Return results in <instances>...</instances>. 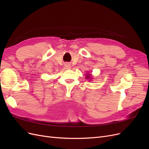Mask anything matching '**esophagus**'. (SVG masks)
<instances>
[{"label":"esophagus","instance_id":"esophagus-1","mask_svg":"<svg viewBox=\"0 0 149 149\" xmlns=\"http://www.w3.org/2000/svg\"><path fill=\"white\" fill-rule=\"evenodd\" d=\"M64 68H65V69H66V70H70L71 68V65H70V64L68 63H67L65 64Z\"/></svg>","mask_w":149,"mask_h":149}]
</instances>
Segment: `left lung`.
<instances>
[{
    "instance_id": "left-lung-1",
    "label": "left lung",
    "mask_w": 149,
    "mask_h": 149,
    "mask_svg": "<svg viewBox=\"0 0 149 149\" xmlns=\"http://www.w3.org/2000/svg\"><path fill=\"white\" fill-rule=\"evenodd\" d=\"M90 77H91V74H88L86 76V79H89Z\"/></svg>"
}]
</instances>
